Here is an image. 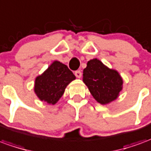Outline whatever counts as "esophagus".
<instances>
[{
	"label": "esophagus",
	"instance_id": "34e87169",
	"mask_svg": "<svg viewBox=\"0 0 151 151\" xmlns=\"http://www.w3.org/2000/svg\"><path fill=\"white\" fill-rule=\"evenodd\" d=\"M74 74H75V76L78 78H80L82 77V72H81V71H79V70L76 71Z\"/></svg>",
	"mask_w": 151,
	"mask_h": 151
}]
</instances>
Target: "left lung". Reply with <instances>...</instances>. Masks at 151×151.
Masks as SVG:
<instances>
[{
    "instance_id": "8db88e82",
    "label": "left lung",
    "mask_w": 151,
    "mask_h": 151,
    "mask_svg": "<svg viewBox=\"0 0 151 151\" xmlns=\"http://www.w3.org/2000/svg\"><path fill=\"white\" fill-rule=\"evenodd\" d=\"M83 81L93 98L101 105H108L119 96L123 80L119 73L109 68L96 58L90 60L83 69Z\"/></svg>"
}]
</instances>
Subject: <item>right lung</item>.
Segmentation results:
<instances>
[{"instance_id": "add662e5", "label": "right lung", "mask_w": 151, "mask_h": 151, "mask_svg": "<svg viewBox=\"0 0 151 151\" xmlns=\"http://www.w3.org/2000/svg\"><path fill=\"white\" fill-rule=\"evenodd\" d=\"M75 79L67 65L55 60L35 78L34 92L40 101L55 105L65 93L67 86Z\"/></svg>"}]
</instances>
